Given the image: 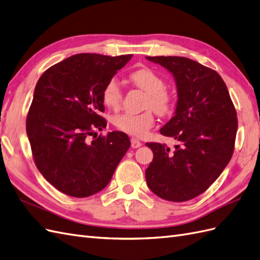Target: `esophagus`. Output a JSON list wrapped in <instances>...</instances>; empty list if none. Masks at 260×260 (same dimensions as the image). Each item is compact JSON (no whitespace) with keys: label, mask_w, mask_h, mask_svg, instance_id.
Instances as JSON below:
<instances>
[{"label":"esophagus","mask_w":260,"mask_h":260,"mask_svg":"<svg viewBox=\"0 0 260 260\" xmlns=\"http://www.w3.org/2000/svg\"><path fill=\"white\" fill-rule=\"evenodd\" d=\"M131 144H132V147L133 148H139L143 145L141 142L138 141L137 138H132L131 139Z\"/></svg>","instance_id":"34e87169"}]
</instances>
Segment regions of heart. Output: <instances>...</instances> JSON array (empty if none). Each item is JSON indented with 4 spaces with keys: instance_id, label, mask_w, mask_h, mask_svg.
I'll list each match as a JSON object with an SVG mask.
<instances>
[{
    "instance_id": "obj_1",
    "label": "heart",
    "mask_w": 260,
    "mask_h": 260,
    "mask_svg": "<svg viewBox=\"0 0 260 260\" xmlns=\"http://www.w3.org/2000/svg\"><path fill=\"white\" fill-rule=\"evenodd\" d=\"M129 80L139 89L147 92L145 108L149 109L139 114L123 113L113 118L116 127L134 137H144L155 124L154 110L160 115L169 114L174 109V96L165 89L164 79L149 68H141L129 73ZM102 102L106 108L116 110L122 103V89L115 79L104 85Z\"/></svg>"
}]
</instances>
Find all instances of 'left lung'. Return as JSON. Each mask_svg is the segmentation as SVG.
Wrapping results in <instances>:
<instances>
[{
	"mask_svg": "<svg viewBox=\"0 0 260 260\" xmlns=\"http://www.w3.org/2000/svg\"><path fill=\"white\" fill-rule=\"evenodd\" d=\"M162 66L175 79V115L160 134L179 145L146 143L154 159L145 171L148 188L167 201L183 202L208 189L230 162L237 132V117L221 76L185 57H146Z\"/></svg>",
	"mask_w": 260,
	"mask_h": 260,
	"instance_id": "8db88e82",
	"label": "left lung"
}]
</instances>
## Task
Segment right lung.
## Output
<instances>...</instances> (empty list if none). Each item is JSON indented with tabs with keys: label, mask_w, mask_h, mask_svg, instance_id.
I'll return each mask as SVG.
<instances>
[{
	"label": "right lung",
	"mask_w": 260,
	"mask_h": 260,
	"mask_svg": "<svg viewBox=\"0 0 260 260\" xmlns=\"http://www.w3.org/2000/svg\"><path fill=\"white\" fill-rule=\"evenodd\" d=\"M131 58L79 54L50 67L38 80L26 133L36 167L67 196L86 198L103 190L129 148L123 132L89 137L106 127L100 116L103 88Z\"/></svg>",
	"instance_id": "obj_1"
}]
</instances>
